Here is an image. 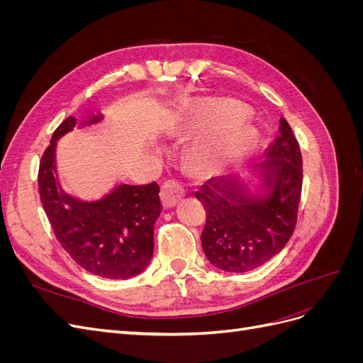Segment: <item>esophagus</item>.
Listing matches in <instances>:
<instances>
[{"mask_svg":"<svg viewBox=\"0 0 363 363\" xmlns=\"http://www.w3.org/2000/svg\"><path fill=\"white\" fill-rule=\"evenodd\" d=\"M183 196H184V188L179 182L168 180L163 183L162 189H160V199H162V203L164 207L167 208L174 207L183 199Z\"/></svg>","mask_w":363,"mask_h":363,"instance_id":"1","label":"esophagus"}]
</instances>
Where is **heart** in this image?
Listing matches in <instances>:
<instances>
[{
    "label": "heart",
    "mask_w": 363,
    "mask_h": 363,
    "mask_svg": "<svg viewBox=\"0 0 363 363\" xmlns=\"http://www.w3.org/2000/svg\"><path fill=\"white\" fill-rule=\"evenodd\" d=\"M221 111L225 116L235 119H239L245 115V108L233 103L223 104ZM251 130L244 125L230 128L224 135L207 142V144L201 147V157L204 160H218L224 157L238 156L240 152L245 151L251 140Z\"/></svg>",
    "instance_id": "obj_1"
}]
</instances>
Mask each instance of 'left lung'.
Listing matches in <instances>:
<instances>
[{"label":"left lung","mask_w":363,"mask_h":363,"mask_svg":"<svg viewBox=\"0 0 363 363\" xmlns=\"http://www.w3.org/2000/svg\"><path fill=\"white\" fill-rule=\"evenodd\" d=\"M279 131L262 164L257 194H247L233 177L212 179L195 192L206 211L204 255L219 269H255L279 255L294 233L303 188L301 150L283 116Z\"/></svg>","instance_id":"1"}]
</instances>
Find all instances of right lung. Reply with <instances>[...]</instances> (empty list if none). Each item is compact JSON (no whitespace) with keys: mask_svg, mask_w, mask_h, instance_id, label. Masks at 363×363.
Wrapping results in <instances>:
<instances>
[{"mask_svg":"<svg viewBox=\"0 0 363 363\" xmlns=\"http://www.w3.org/2000/svg\"><path fill=\"white\" fill-rule=\"evenodd\" d=\"M91 116L82 125L98 123ZM68 116L54 130L39 163V194L59 244L74 262L104 279L125 280L144 271L155 251V223L160 215L159 184H118L101 200L84 203L67 195L56 182V142L74 130Z\"/></svg>","mask_w":363,"mask_h":363,"instance_id":"add662e5","label":"right lung"}]
</instances>
